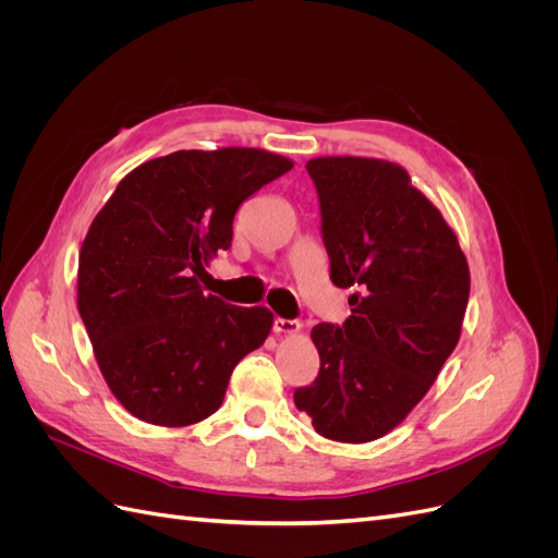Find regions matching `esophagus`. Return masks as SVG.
Here are the masks:
<instances>
[{
  "label": "esophagus",
  "mask_w": 558,
  "mask_h": 558,
  "mask_svg": "<svg viewBox=\"0 0 558 558\" xmlns=\"http://www.w3.org/2000/svg\"><path fill=\"white\" fill-rule=\"evenodd\" d=\"M272 328H275L277 335H293V332H298L302 328V324H300L298 318H281V316H277Z\"/></svg>",
  "instance_id": "obj_1"
}]
</instances>
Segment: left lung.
Here are the masks:
<instances>
[{"mask_svg": "<svg viewBox=\"0 0 558 558\" xmlns=\"http://www.w3.org/2000/svg\"><path fill=\"white\" fill-rule=\"evenodd\" d=\"M330 281L353 289L342 326L312 328L318 377L293 400L318 435L373 442L393 430L459 344L470 295L468 260L433 202L400 165L314 158Z\"/></svg>", "mask_w": 558, "mask_h": 558, "instance_id": "8db88e82", "label": "left lung"}]
</instances>
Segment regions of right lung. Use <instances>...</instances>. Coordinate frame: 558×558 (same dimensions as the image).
Wrapping results in <instances>:
<instances>
[{
    "label": "right lung",
    "mask_w": 558,
    "mask_h": 558,
    "mask_svg": "<svg viewBox=\"0 0 558 558\" xmlns=\"http://www.w3.org/2000/svg\"><path fill=\"white\" fill-rule=\"evenodd\" d=\"M293 167L263 148L177 150L132 170L83 240L78 314L123 408L181 428L211 416L234 365L272 330L267 307L205 295L240 205Z\"/></svg>",
    "instance_id": "1"
}]
</instances>
